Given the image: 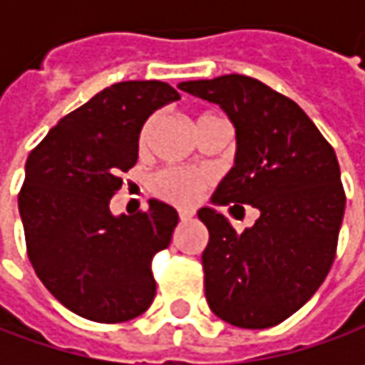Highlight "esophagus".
<instances>
[{
  "mask_svg": "<svg viewBox=\"0 0 365 365\" xmlns=\"http://www.w3.org/2000/svg\"><path fill=\"white\" fill-rule=\"evenodd\" d=\"M178 217H180V221H189V219L195 217V211H190V209H180V211H178Z\"/></svg>",
  "mask_w": 365,
  "mask_h": 365,
  "instance_id": "esophagus-1",
  "label": "esophagus"
}]
</instances>
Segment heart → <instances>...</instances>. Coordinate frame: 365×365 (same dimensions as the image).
Wrapping results in <instances>:
<instances>
[{"label":"heart","instance_id":"obj_1","mask_svg":"<svg viewBox=\"0 0 365 365\" xmlns=\"http://www.w3.org/2000/svg\"><path fill=\"white\" fill-rule=\"evenodd\" d=\"M211 113H201L197 118V125L203 123L205 120H211ZM156 123V118H148L144 125L140 128L138 133V148L144 150L148 146L152 128ZM211 185V175L201 168H180V166H170V168H162L156 175L152 176L150 189L152 192L166 201V203L178 205V207H190L199 201L201 192Z\"/></svg>","mask_w":365,"mask_h":365}]
</instances>
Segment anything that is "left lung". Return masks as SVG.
<instances>
[{
	"instance_id": "obj_1",
	"label": "left lung",
	"mask_w": 365,
	"mask_h": 365,
	"mask_svg": "<svg viewBox=\"0 0 365 365\" xmlns=\"http://www.w3.org/2000/svg\"><path fill=\"white\" fill-rule=\"evenodd\" d=\"M178 89L221 106L235 125V166L213 203L259 211L242 233L217 211H199L209 230L207 302L235 327H274L315 294L335 259L345 211L335 150L301 107L258 78L223 75Z\"/></svg>"
}]
</instances>
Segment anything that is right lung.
Instances as JSON below:
<instances>
[{"label":"right lung","mask_w":365,"mask_h":365,"mask_svg":"<svg viewBox=\"0 0 365 365\" xmlns=\"http://www.w3.org/2000/svg\"><path fill=\"white\" fill-rule=\"evenodd\" d=\"M180 99L162 81H123L64 115L30 152L18 195L28 258L50 294L95 323H123L154 301L152 258L166 250L178 213L113 217L111 197L138 160V133L152 111Z\"/></svg>","instance_id":"right-lung-1"}]
</instances>
